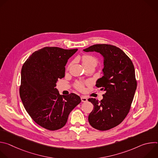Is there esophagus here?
<instances>
[{"instance_id": "1", "label": "esophagus", "mask_w": 158, "mask_h": 158, "mask_svg": "<svg viewBox=\"0 0 158 158\" xmlns=\"http://www.w3.org/2000/svg\"><path fill=\"white\" fill-rule=\"evenodd\" d=\"M81 101L83 102H85L87 101V99L85 97H84V96H82L81 98Z\"/></svg>"}]
</instances>
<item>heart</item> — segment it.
Returning a JSON list of instances; mask_svg holds the SVG:
<instances>
[{
  "label": "heart",
  "mask_w": 158,
  "mask_h": 158,
  "mask_svg": "<svg viewBox=\"0 0 158 158\" xmlns=\"http://www.w3.org/2000/svg\"><path fill=\"white\" fill-rule=\"evenodd\" d=\"M82 62L84 67L93 65L95 67L98 64V59L91 55H84L82 56ZM76 87L79 91H82L84 89V83L82 82H77L76 84Z\"/></svg>",
  "instance_id": "b5f03b06"
}]
</instances>
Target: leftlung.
Wrapping results in <instances>:
<instances>
[{
    "mask_svg": "<svg viewBox=\"0 0 158 158\" xmlns=\"http://www.w3.org/2000/svg\"><path fill=\"white\" fill-rule=\"evenodd\" d=\"M83 51L97 52L104 57L103 76L96 86L105 93L101 101L88 99L94 105L88 121L96 129L109 130L121 123L130 110L137 87L134 67L121 49L112 45L95 44Z\"/></svg>",
    "mask_w": 158,
    "mask_h": 158,
    "instance_id": "obj_1",
    "label": "left lung"
}]
</instances>
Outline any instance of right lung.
<instances>
[{
	"label": "right lung",
	"instance_id": "1",
	"mask_svg": "<svg viewBox=\"0 0 158 158\" xmlns=\"http://www.w3.org/2000/svg\"><path fill=\"white\" fill-rule=\"evenodd\" d=\"M77 49L46 47L27 59L21 70L20 97L31 118L41 127L55 131L64 127L72 110L81 100L71 93L61 96L56 88L65 76V65Z\"/></svg>",
	"mask_w": 158,
	"mask_h": 158
}]
</instances>
